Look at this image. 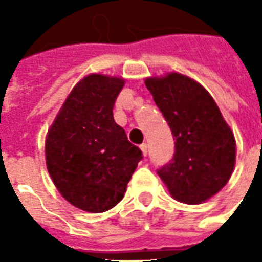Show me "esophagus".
<instances>
[{
  "instance_id": "obj_1",
  "label": "esophagus",
  "mask_w": 262,
  "mask_h": 262,
  "mask_svg": "<svg viewBox=\"0 0 262 262\" xmlns=\"http://www.w3.org/2000/svg\"><path fill=\"white\" fill-rule=\"evenodd\" d=\"M140 148H142V151L144 156H147V151H148V146L146 144V143H143L142 146H140Z\"/></svg>"
}]
</instances>
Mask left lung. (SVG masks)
<instances>
[{
	"label": "left lung",
	"mask_w": 262,
	"mask_h": 262,
	"mask_svg": "<svg viewBox=\"0 0 262 262\" xmlns=\"http://www.w3.org/2000/svg\"><path fill=\"white\" fill-rule=\"evenodd\" d=\"M144 82L176 140L174 157L157 174L180 202L212 198L230 180L236 163V140L213 98L180 73Z\"/></svg>",
	"instance_id": "8db88e82"
}]
</instances>
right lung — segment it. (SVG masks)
I'll list each match as a JSON object with an SVG mask.
<instances>
[{"label": "right lung", "mask_w": 262, "mask_h": 262, "mask_svg": "<svg viewBox=\"0 0 262 262\" xmlns=\"http://www.w3.org/2000/svg\"><path fill=\"white\" fill-rule=\"evenodd\" d=\"M125 80L102 74L84 77L70 92L46 137V165L66 201L91 213L122 201L143 159L114 119V105Z\"/></svg>", "instance_id": "right-lung-1"}]
</instances>
